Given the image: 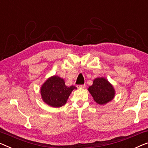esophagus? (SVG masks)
I'll return each instance as SVG.
<instances>
[{
    "label": "esophagus",
    "mask_w": 148,
    "mask_h": 148,
    "mask_svg": "<svg viewBox=\"0 0 148 148\" xmlns=\"http://www.w3.org/2000/svg\"><path fill=\"white\" fill-rule=\"evenodd\" d=\"M85 84H81V85H77V88H85Z\"/></svg>",
    "instance_id": "1"
}]
</instances>
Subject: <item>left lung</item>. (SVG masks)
<instances>
[{
    "label": "left lung",
    "instance_id": "8db88e82",
    "mask_svg": "<svg viewBox=\"0 0 148 148\" xmlns=\"http://www.w3.org/2000/svg\"><path fill=\"white\" fill-rule=\"evenodd\" d=\"M90 93L96 103L105 104L111 101L114 97V89L106 79L103 78H96L93 84L88 88Z\"/></svg>",
    "mask_w": 148,
    "mask_h": 148
}]
</instances>
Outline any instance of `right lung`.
I'll return each mask as SVG.
<instances>
[{"label": "right lung", "instance_id": "obj_1", "mask_svg": "<svg viewBox=\"0 0 148 148\" xmlns=\"http://www.w3.org/2000/svg\"><path fill=\"white\" fill-rule=\"evenodd\" d=\"M76 86H66L64 80L58 76L48 78L41 88V96L44 102L52 107L58 108L64 106L68 97Z\"/></svg>", "mask_w": 148, "mask_h": 148}]
</instances>
